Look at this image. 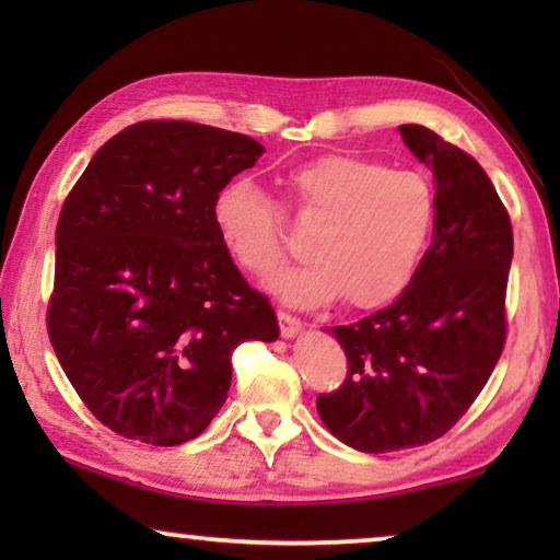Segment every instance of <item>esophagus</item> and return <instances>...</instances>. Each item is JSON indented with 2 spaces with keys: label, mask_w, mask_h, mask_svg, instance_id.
Listing matches in <instances>:
<instances>
[{
  "label": "esophagus",
  "mask_w": 560,
  "mask_h": 560,
  "mask_svg": "<svg viewBox=\"0 0 560 560\" xmlns=\"http://www.w3.org/2000/svg\"><path fill=\"white\" fill-rule=\"evenodd\" d=\"M279 328L283 338H293L301 330V320L296 316L287 314V311H279Z\"/></svg>",
  "instance_id": "esophagus-1"
}]
</instances>
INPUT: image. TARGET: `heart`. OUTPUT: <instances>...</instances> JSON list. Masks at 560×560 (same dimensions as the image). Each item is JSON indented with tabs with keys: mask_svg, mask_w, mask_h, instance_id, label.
<instances>
[{
	"mask_svg": "<svg viewBox=\"0 0 560 560\" xmlns=\"http://www.w3.org/2000/svg\"><path fill=\"white\" fill-rule=\"evenodd\" d=\"M287 187L303 220L318 222L308 240L316 261L273 277V293L299 306L343 296L371 311L410 287L438 212L420 173L334 153L293 167ZM212 224L230 259L252 277H269L287 257L279 207L252 179H232L214 195Z\"/></svg>",
	"mask_w": 560,
	"mask_h": 560,
	"instance_id": "obj_1",
	"label": "heart"
}]
</instances>
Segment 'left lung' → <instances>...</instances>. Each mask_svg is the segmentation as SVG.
<instances>
[{
    "instance_id": "1",
    "label": "left lung",
    "mask_w": 560,
    "mask_h": 560,
    "mask_svg": "<svg viewBox=\"0 0 560 560\" xmlns=\"http://www.w3.org/2000/svg\"><path fill=\"white\" fill-rule=\"evenodd\" d=\"M400 136L434 175L432 244L393 306L336 326L346 383L318 395L320 420L358 452H397L442 438L477 400L506 338L514 234L481 165L424 126Z\"/></svg>"
}]
</instances>
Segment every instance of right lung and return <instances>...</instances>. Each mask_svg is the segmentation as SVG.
I'll use <instances>...</instances> for the list:
<instances>
[{"instance_id": "add662e5", "label": "right lung", "mask_w": 560, "mask_h": 560, "mask_svg": "<svg viewBox=\"0 0 560 560\" xmlns=\"http://www.w3.org/2000/svg\"><path fill=\"white\" fill-rule=\"evenodd\" d=\"M264 148L242 132L143 120L113 136L56 226L49 338L106 428L175 447L205 432L242 340L279 338L212 224V200Z\"/></svg>"}]
</instances>
